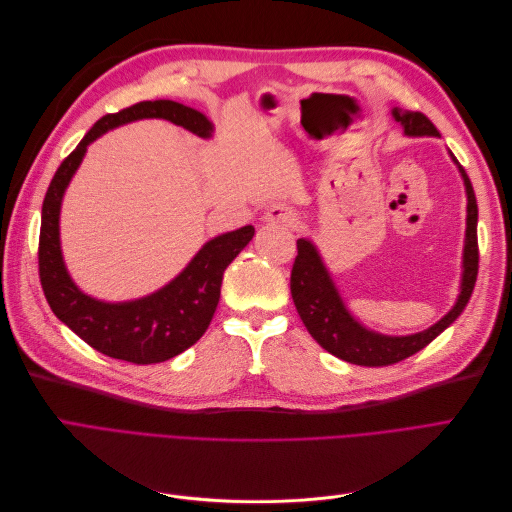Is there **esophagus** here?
Wrapping results in <instances>:
<instances>
[{
	"label": "esophagus",
	"instance_id": "1",
	"mask_svg": "<svg viewBox=\"0 0 512 512\" xmlns=\"http://www.w3.org/2000/svg\"><path fill=\"white\" fill-rule=\"evenodd\" d=\"M262 220H265L267 224H280V226L294 228L299 224V211L292 207H286V205H275V207L267 209L265 218Z\"/></svg>",
	"mask_w": 512,
	"mask_h": 512
}]
</instances>
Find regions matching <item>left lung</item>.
I'll list each match as a JSON object with an SVG mask.
<instances>
[{
  "instance_id": "obj_1",
  "label": "left lung",
  "mask_w": 512,
  "mask_h": 512,
  "mask_svg": "<svg viewBox=\"0 0 512 512\" xmlns=\"http://www.w3.org/2000/svg\"><path fill=\"white\" fill-rule=\"evenodd\" d=\"M393 119L401 123L406 136H440L433 123L421 115L393 108ZM448 156L459 168V175L466 188V239H463V254H461V282L455 305L429 329L418 331L412 335H384L374 329L365 327L361 320H356L348 309L342 292L335 286L331 271L324 265L320 250L316 243L307 237L297 241V258H294L292 273H290V292L294 307L316 342L331 352L337 359H342L352 365L365 367H382L393 365L408 359V356L423 350L431 344L444 329L459 318L466 309L478 275V241H476V224H478V207L472 183L466 175V170L455 160L448 151Z\"/></svg>"
}]
</instances>
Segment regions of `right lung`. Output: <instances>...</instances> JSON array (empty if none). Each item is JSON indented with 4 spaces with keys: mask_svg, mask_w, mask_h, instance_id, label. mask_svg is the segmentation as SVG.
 <instances>
[{
    "mask_svg": "<svg viewBox=\"0 0 512 512\" xmlns=\"http://www.w3.org/2000/svg\"><path fill=\"white\" fill-rule=\"evenodd\" d=\"M141 119H166L188 132L211 138L213 121L192 106L173 100L138 102L94 123L83 141L61 162L42 203L38 265L44 297L53 314L98 352L119 361L151 365L173 359L194 346L215 314L226 267L252 241L254 226H243L209 239L185 269L156 292L132 301H102L83 292L61 252L59 215L68 185L87 147L119 126Z\"/></svg>",
    "mask_w": 512,
    "mask_h": 512,
    "instance_id": "add662e5",
    "label": "right lung"
}]
</instances>
